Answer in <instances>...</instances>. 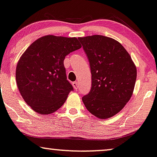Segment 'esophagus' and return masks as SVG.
<instances>
[{
	"instance_id": "esophagus-1",
	"label": "esophagus",
	"mask_w": 157,
	"mask_h": 157,
	"mask_svg": "<svg viewBox=\"0 0 157 157\" xmlns=\"http://www.w3.org/2000/svg\"><path fill=\"white\" fill-rule=\"evenodd\" d=\"M72 85H73V87H74V88L75 89V90H77V89H78V87H79V82H77V81H75V82L72 83Z\"/></svg>"
}]
</instances>
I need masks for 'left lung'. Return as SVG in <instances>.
<instances>
[{
	"instance_id": "8db88e82",
	"label": "left lung",
	"mask_w": 157,
	"mask_h": 157,
	"mask_svg": "<svg viewBox=\"0 0 157 157\" xmlns=\"http://www.w3.org/2000/svg\"><path fill=\"white\" fill-rule=\"evenodd\" d=\"M90 62L92 85L83 104L101 120L124 108L133 93L137 69L131 56L116 40L103 35L79 37Z\"/></svg>"
}]
</instances>
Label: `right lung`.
<instances>
[{"instance_id": "right-lung-1", "label": "right lung", "mask_w": 157, "mask_h": 157, "mask_svg": "<svg viewBox=\"0 0 157 157\" xmlns=\"http://www.w3.org/2000/svg\"><path fill=\"white\" fill-rule=\"evenodd\" d=\"M81 47L77 37L45 35L21 55L16 69L17 87L35 112L50 114L66 101L73 88L67 80L64 60Z\"/></svg>"}]
</instances>
